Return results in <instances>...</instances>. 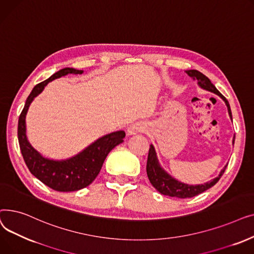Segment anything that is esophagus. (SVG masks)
<instances>
[{"label":"esophagus","mask_w":254,"mask_h":254,"mask_svg":"<svg viewBox=\"0 0 254 254\" xmlns=\"http://www.w3.org/2000/svg\"><path fill=\"white\" fill-rule=\"evenodd\" d=\"M143 130V127L140 124H132L127 127V134L128 135H135L139 131Z\"/></svg>","instance_id":"34e87169"}]
</instances>
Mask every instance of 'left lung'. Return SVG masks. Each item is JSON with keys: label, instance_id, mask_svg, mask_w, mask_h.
I'll return each mask as SVG.
<instances>
[{"label": "left lung", "instance_id": "8db88e82", "mask_svg": "<svg viewBox=\"0 0 254 254\" xmlns=\"http://www.w3.org/2000/svg\"><path fill=\"white\" fill-rule=\"evenodd\" d=\"M186 73L189 74V76L192 77L193 79L197 80L198 85L201 86L202 88L212 91L218 95L228 106V110H229V114L232 117V111H231V107L230 104L228 102L221 93L217 90V88L213 85L210 81V79L208 77H206L203 73L198 72L196 70H190L186 71ZM233 142H235V138L233 140ZM228 166V165H226ZM226 166L222 169V171L220 172V174L218 175V177L214 178L213 180L204 183V184H199V185H189V184H184L181 183L177 180H175L174 178H172L169 174L161 168V166L158 165L157 158H156V154L154 151L153 146L150 145L149 148V152H148V158H147V165H146V172H147V176L148 179L150 181V183L153 185V188L161 192L162 194L165 195H169V196H176V197H180V198H186V197H192L194 195H197L199 193L204 192L205 190H209L210 188H212L213 185H215L218 180L221 178V176L223 175V173L226 169Z\"/></svg>", "mask_w": 254, "mask_h": 254}]
</instances>
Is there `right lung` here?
<instances>
[{"label":"right lung","instance_id":"1","mask_svg":"<svg viewBox=\"0 0 254 254\" xmlns=\"http://www.w3.org/2000/svg\"><path fill=\"white\" fill-rule=\"evenodd\" d=\"M82 72L73 68H64L45 81L38 83L26 99L18 119V142L26 167L36 178L57 191H75L88 186L98 176L107 155L116 145L124 142L126 136L124 130L111 132L66 161H51L44 158L32 147L25 136V115L34 98L44 89L49 81L70 73L82 74Z\"/></svg>","mask_w":254,"mask_h":254}]
</instances>
